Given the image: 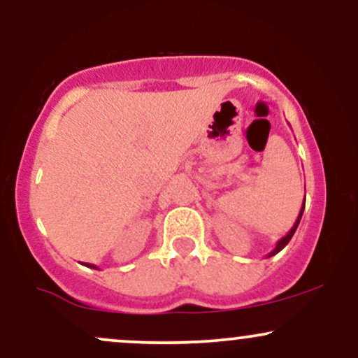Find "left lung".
Wrapping results in <instances>:
<instances>
[{
  "mask_svg": "<svg viewBox=\"0 0 358 358\" xmlns=\"http://www.w3.org/2000/svg\"><path fill=\"white\" fill-rule=\"evenodd\" d=\"M303 210H305V202H303V205H301V210H299V213H298V219H296V222H294V225L293 227H291V231L286 234L285 237H282V239H279L278 241V244H276V248H274L273 250H271V252L268 254V257H271V256H276V254L279 252V250H282L287 245V242L291 241V237L294 236V232H296V229H298V225H299V220H301V215H303Z\"/></svg>",
  "mask_w": 358,
  "mask_h": 358,
  "instance_id": "left-lung-1",
  "label": "left lung"
}]
</instances>
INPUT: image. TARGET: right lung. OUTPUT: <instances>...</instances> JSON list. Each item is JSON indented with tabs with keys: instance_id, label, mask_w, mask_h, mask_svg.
Segmentation results:
<instances>
[{
	"instance_id": "obj_1",
	"label": "right lung",
	"mask_w": 358,
	"mask_h": 358,
	"mask_svg": "<svg viewBox=\"0 0 358 358\" xmlns=\"http://www.w3.org/2000/svg\"><path fill=\"white\" fill-rule=\"evenodd\" d=\"M84 266H87V268H94V269H97L96 266H94V264H89V262H84Z\"/></svg>"
}]
</instances>
